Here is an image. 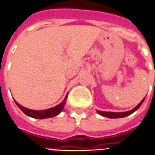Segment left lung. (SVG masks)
I'll list each match as a JSON object with an SVG mask.
<instances>
[{
	"label": "left lung",
	"instance_id": "obj_1",
	"mask_svg": "<svg viewBox=\"0 0 155 155\" xmlns=\"http://www.w3.org/2000/svg\"><path fill=\"white\" fill-rule=\"evenodd\" d=\"M145 99V98H144ZM144 99L140 103L138 104V106L135 108H134L133 110L128 111H125V112H111V111H98L97 112L100 114V115L103 116V117H107L108 118H120V117H125L127 116L130 115L132 113H134V111H136L138 110V108L141 107L142 103L143 102Z\"/></svg>",
	"mask_w": 155,
	"mask_h": 155
}]
</instances>
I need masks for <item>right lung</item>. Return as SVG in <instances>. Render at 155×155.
<instances>
[{
  "label": "right lung",
  "mask_w": 155,
  "mask_h": 155,
  "mask_svg": "<svg viewBox=\"0 0 155 155\" xmlns=\"http://www.w3.org/2000/svg\"><path fill=\"white\" fill-rule=\"evenodd\" d=\"M67 96L66 97L64 98V100L60 104H59L58 106H56L54 107L49 108V109H47V110H44V111H34V110H30V109H28V108H25L23 107H21L20 104H18L17 102H16L17 106L18 107L21 109V111L24 112L25 114L28 117H33V118H38V119H44V118H49V117H53L54 116H57L58 114H59L62 110L64 109V107L65 105V102H66Z\"/></svg>",
  "instance_id": "add662e5"
}]
</instances>
